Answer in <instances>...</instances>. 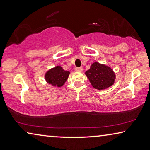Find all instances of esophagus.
<instances>
[{
	"instance_id": "esophagus-1",
	"label": "esophagus",
	"mask_w": 150,
	"mask_h": 150,
	"mask_svg": "<svg viewBox=\"0 0 150 150\" xmlns=\"http://www.w3.org/2000/svg\"><path fill=\"white\" fill-rule=\"evenodd\" d=\"M75 70L76 71H77V72H81L83 71V68L82 67H76L75 69Z\"/></svg>"
}]
</instances>
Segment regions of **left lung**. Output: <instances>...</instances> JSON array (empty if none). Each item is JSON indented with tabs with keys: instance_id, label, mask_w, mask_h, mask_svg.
I'll return each mask as SVG.
<instances>
[{
	"instance_id": "8db88e82",
	"label": "left lung",
	"mask_w": 150,
	"mask_h": 150,
	"mask_svg": "<svg viewBox=\"0 0 150 150\" xmlns=\"http://www.w3.org/2000/svg\"><path fill=\"white\" fill-rule=\"evenodd\" d=\"M86 75L91 86L96 89H105L112 86L116 77L112 69L97 62L91 64Z\"/></svg>"
}]
</instances>
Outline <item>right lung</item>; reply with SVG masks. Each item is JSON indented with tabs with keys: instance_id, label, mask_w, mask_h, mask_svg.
<instances>
[{
	"instance_id": "1",
	"label": "right lung",
	"mask_w": 150,
	"mask_h": 150,
	"mask_svg": "<svg viewBox=\"0 0 150 150\" xmlns=\"http://www.w3.org/2000/svg\"><path fill=\"white\" fill-rule=\"evenodd\" d=\"M69 71H64L61 67L57 66L49 70L45 74L47 83L55 87H61L68 79Z\"/></svg>"
}]
</instances>
